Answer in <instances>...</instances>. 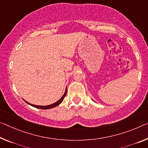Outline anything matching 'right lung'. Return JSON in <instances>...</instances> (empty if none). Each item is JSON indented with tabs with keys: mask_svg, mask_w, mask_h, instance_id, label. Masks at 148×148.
<instances>
[{
	"mask_svg": "<svg viewBox=\"0 0 148 148\" xmlns=\"http://www.w3.org/2000/svg\"><path fill=\"white\" fill-rule=\"evenodd\" d=\"M66 92H67V89H66V90H65V92H64V95H63L62 96V97L60 98V99L59 100L57 101V102L54 103H53V104L49 105H47V106H41V105H33V104L29 103L27 102L26 101H25V100H24V101H25V102L27 103V104H29V105H32V106L34 107H36V108H38V109H51V108H53V107H57V106H58V105H60V103H61L62 102L63 99H64V97L66 96Z\"/></svg>",
	"mask_w": 148,
	"mask_h": 148,
	"instance_id": "obj_1",
	"label": "right lung"
}]
</instances>
